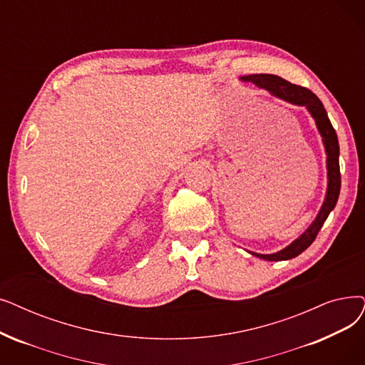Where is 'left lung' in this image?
Returning a JSON list of instances; mask_svg holds the SVG:
<instances>
[{
	"label": "left lung",
	"instance_id": "1",
	"mask_svg": "<svg viewBox=\"0 0 365 365\" xmlns=\"http://www.w3.org/2000/svg\"><path fill=\"white\" fill-rule=\"evenodd\" d=\"M242 82H250L255 86L265 89L270 92L273 97H277L283 101L295 104V106H303L307 108V112L313 118L316 128H318L322 143L327 153V194L324 198V202L321 209L316 215L314 220L309 225V228L301 234L298 239H295L289 246L276 252V253H268V255H262V253L250 252L249 253L253 257L265 259V261H287L298 257L301 252H304L316 239L319 230L322 228L324 222L327 220L328 215L336 207L339 194H340V164H339V156H340V148H339V140L336 130L332 128V125L328 119L327 110L321 100L316 97V95L303 88L289 83L284 78L274 76V74H250L240 77Z\"/></svg>",
	"mask_w": 365,
	"mask_h": 365
}]
</instances>
